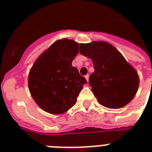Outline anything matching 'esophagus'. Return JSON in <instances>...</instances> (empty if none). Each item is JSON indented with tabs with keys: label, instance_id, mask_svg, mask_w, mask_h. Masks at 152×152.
Segmentation results:
<instances>
[{
	"label": "esophagus",
	"instance_id": "obj_1",
	"mask_svg": "<svg viewBox=\"0 0 152 152\" xmlns=\"http://www.w3.org/2000/svg\"><path fill=\"white\" fill-rule=\"evenodd\" d=\"M85 78H86V80H87V81L88 82V80H89V75H86Z\"/></svg>",
	"mask_w": 152,
	"mask_h": 152
}]
</instances>
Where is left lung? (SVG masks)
I'll use <instances>...</instances> for the list:
<instances>
[{
  "mask_svg": "<svg viewBox=\"0 0 152 152\" xmlns=\"http://www.w3.org/2000/svg\"><path fill=\"white\" fill-rule=\"evenodd\" d=\"M80 53L92 61L95 72L89 84L102 106L119 109L132 101L139 88V76L114 46L103 41L80 43Z\"/></svg>",
  "mask_w": 152,
  "mask_h": 152,
  "instance_id": "1",
  "label": "left lung"
}]
</instances>
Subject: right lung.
I'll return each instance as SVG.
<instances>
[{"instance_id":"right-lung-1","label":"right lung","mask_w":152,"mask_h":152,"mask_svg":"<svg viewBox=\"0 0 152 152\" xmlns=\"http://www.w3.org/2000/svg\"><path fill=\"white\" fill-rule=\"evenodd\" d=\"M79 52V44L59 39L44 51L32 65L28 88L37 105L47 113H65L76 104L87 80L72 65Z\"/></svg>"}]
</instances>
